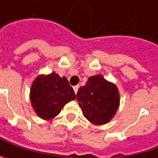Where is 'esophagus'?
<instances>
[{"label":"esophagus","mask_w":158,"mask_h":158,"mask_svg":"<svg viewBox=\"0 0 158 158\" xmlns=\"http://www.w3.org/2000/svg\"><path fill=\"white\" fill-rule=\"evenodd\" d=\"M79 86H78V85H77V86H74V87H73V89H74V91H75V93H76V94H77V92H78V90H79Z\"/></svg>","instance_id":"1"}]
</instances>
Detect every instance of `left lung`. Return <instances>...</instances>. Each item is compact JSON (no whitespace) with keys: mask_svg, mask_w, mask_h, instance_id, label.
<instances>
[{"mask_svg":"<svg viewBox=\"0 0 158 158\" xmlns=\"http://www.w3.org/2000/svg\"><path fill=\"white\" fill-rule=\"evenodd\" d=\"M77 97L85 118L98 125L107 123L119 107L116 86L101 75L89 77L86 85L79 89Z\"/></svg>","mask_w":158,"mask_h":158,"instance_id":"left-lung-1","label":"left lung"}]
</instances>
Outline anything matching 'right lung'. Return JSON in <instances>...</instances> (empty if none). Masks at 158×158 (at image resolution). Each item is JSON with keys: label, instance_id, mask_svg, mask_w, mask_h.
Masks as SVG:
<instances>
[{"label": "right lung", "instance_id": "add662e5", "mask_svg": "<svg viewBox=\"0 0 158 158\" xmlns=\"http://www.w3.org/2000/svg\"><path fill=\"white\" fill-rule=\"evenodd\" d=\"M30 98L37 115L50 120L56 117L68 102L75 100L76 94L68 79L53 72L35 79L31 88Z\"/></svg>", "mask_w": 158, "mask_h": 158}]
</instances>
